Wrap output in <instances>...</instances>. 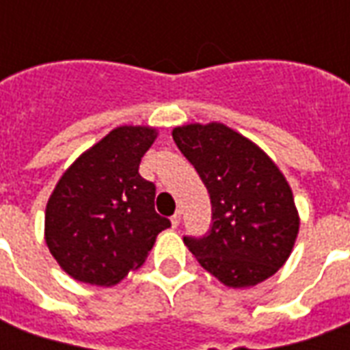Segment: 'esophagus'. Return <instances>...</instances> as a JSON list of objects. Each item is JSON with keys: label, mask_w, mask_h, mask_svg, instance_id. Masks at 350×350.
<instances>
[{"label": "esophagus", "mask_w": 350, "mask_h": 350, "mask_svg": "<svg viewBox=\"0 0 350 350\" xmlns=\"http://www.w3.org/2000/svg\"><path fill=\"white\" fill-rule=\"evenodd\" d=\"M180 219H182V213L180 212H176L174 215H172V217H170V221H172V227H178V225H180Z\"/></svg>", "instance_id": "esophagus-1"}]
</instances>
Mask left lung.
I'll return each instance as SVG.
<instances>
[{
	"label": "left lung",
	"instance_id": "1",
	"mask_svg": "<svg viewBox=\"0 0 350 350\" xmlns=\"http://www.w3.org/2000/svg\"><path fill=\"white\" fill-rule=\"evenodd\" d=\"M172 138L212 202L210 230L200 238L183 236L198 264L232 288L273 275L300 227L285 176L257 144L223 123L176 127Z\"/></svg>",
	"mask_w": 350,
	"mask_h": 350
}]
</instances>
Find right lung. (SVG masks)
<instances>
[{
    "instance_id": "obj_1",
    "label": "right lung",
    "mask_w": 350,
    "mask_h": 350,
    "mask_svg": "<svg viewBox=\"0 0 350 350\" xmlns=\"http://www.w3.org/2000/svg\"><path fill=\"white\" fill-rule=\"evenodd\" d=\"M155 137L152 127H116L65 170L50 195L44 240L77 281L116 285L170 227L155 212V185L138 174Z\"/></svg>"
}]
</instances>
